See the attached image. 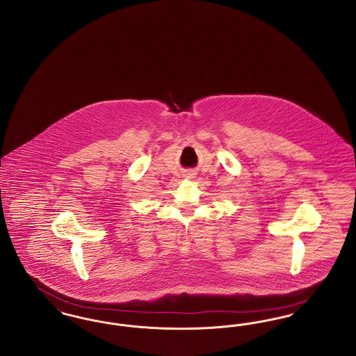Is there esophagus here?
I'll use <instances>...</instances> for the list:
<instances>
[{
    "mask_svg": "<svg viewBox=\"0 0 356 356\" xmlns=\"http://www.w3.org/2000/svg\"><path fill=\"white\" fill-rule=\"evenodd\" d=\"M186 177H189V179H192V177H193V175H192V173H189V175H188V176H186Z\"/></svg>",
    "mask_w": 356,
    "mask_h": 356,
    "instance_id": "34e87169",
    "label": "esophagus"
}]
</instances>
